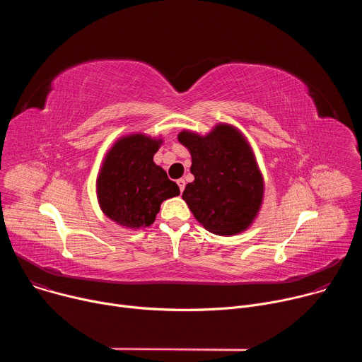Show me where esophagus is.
Segmentation results:
<instances>
[{"label": "esophagus", "instance_id": "esophagus-1", "mask_svg": "<svg viewBox=\"0 0 362 362\" xmlns=\"http://www.w3.org/2000/svg\"><path fill=\"white\" fill-rule=\"evenodd\" d=\"M185 185H186L185 179H179V180H177V186H179L180 192H183V190H185Z\"/></svg>", "mask_w": 362, "mask_h": 362}]
</instances>
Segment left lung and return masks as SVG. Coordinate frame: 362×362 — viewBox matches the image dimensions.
<instances>
[{
  "label": "left lung",
  "mask_w": 362,
  "mask_h": 362,
  "mask_svg": "<svg viewBox=\"0 0 362 362\" xmlns=\"http://www.w3.org/2000/svg\"><path fill=\"white\" fill-rule=\"evenodd\" d=\"M177 140L192 156L194 176L182 194L196 221L211 233L233 236L256 219L264 200V177L246 137L219 123L208 134L183 130Z\"/></svg>",
  "instance_id": "1"
}]
</instances>
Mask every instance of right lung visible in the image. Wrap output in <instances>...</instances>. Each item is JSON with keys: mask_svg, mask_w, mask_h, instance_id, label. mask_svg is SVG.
Returning a JSON list of instances; mask_svg holds the SVG:
<instances>
[{"mask_svg": "<svg viewBox=\"0 0 362 362\" xmlns=\"http://www.w3.org/2000/svg\"><path fill=\"white\" fill-rule=\"evenodd\" d=\"M163 139L133 133L107 151L97 176L98 204L109 219L126 229L150 226L163 200L180 194L179 186L153 162Z\"/></svg>", "mask_w": 362, "mask_h": 362, "instance_id": "add662e5", "label": "right lung"}]
</instances>
